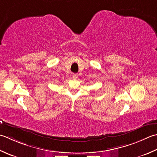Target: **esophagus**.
<instances>
[{
  "label": "esophagus",
  "mask_w": 157,
  "mask_h": 157,
  "mask_svg": "<svg viewBox=\"0 0 157 157\" xmlns=\"http://www.w3.org/2000/svg\"><path fill=\"white\" fill-rule=\"evenodd\" d=\"M72 77L73 79H77L78 78V74H77V73H73Z\"/></svg>",
  "instance_id": "esophagus-1"
}]
</instances>
